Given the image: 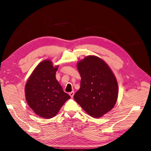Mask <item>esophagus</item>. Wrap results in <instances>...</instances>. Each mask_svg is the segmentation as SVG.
<instances>
[{"instance_id":"esophagus-1","label":"esophagus","mask_w":151,"mask_h":151,"mask_svg":"<svg viewBox=\"0 0 151 151\" xmlns=\"http://www.w3.org/2000/svg\"><path fill=\"white\" fill-rule=\"evenodd\" d=\"M74 94H75L74 91H72V92H70V93H69L70 96L71 98L73 97V96H74Z\"/></svg>"}]
</instances>
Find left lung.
Returning a JSON list of instances; mask_svg holds the SVG:
<instances>
[{
    "label": "left lung",
    "instance_id": "1",
    "mask_svg": "<svg viewBox=\"0 0 151 151\" xmlns=\"http://www.w3.org/2000/svg\"><path fill=\"white\" fill-rule=\"evenodd\" d=\"M77 68L81 80L75 100L93 117H100L111 110L118 96L117 82L107 63L95 55L79 61Z\"/></svg>",
    "mask_w": 151,
    "mask_h": 151
}]
</instances>
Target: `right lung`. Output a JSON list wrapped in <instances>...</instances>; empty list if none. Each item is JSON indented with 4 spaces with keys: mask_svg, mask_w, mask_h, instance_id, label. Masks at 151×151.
<instances>
[{
    "mask_svg": "<svg viewBox=\"0 0 151 151\" xmlns=\"http://www.w3.org/2000/svg\"><path fill=\"white\" fill-rule=\"evenodd\" d=\"M58 68V65L54 67L51 61L43 60L36 67L26 84L27 104L40 117H54L70 99L55 78Z\"/></svg>",
    "mask_w": 151,
    "mask_h": 151,
    "instance_id": "right-lung-1",
    "label": "right lung"
}]
</instances>
